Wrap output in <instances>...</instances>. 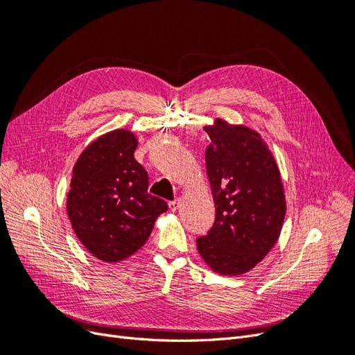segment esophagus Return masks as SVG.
<instances>
[{
    "label": "esophagus",
    "instance_id": "1",
    "mask_svg": "<svg viewBox=\"0 0 355 355\" xmlns=\"http://www.w3.org/2000/svg\"><path fill=\"white\" fill-rule=\"evenodd\" d=\"M179 206H180L179 200H175V201H170V202H168V209H170L171 211H176V210L179 209Z\"/></svg>",
    "mask_w": 355,
    "mask_h": 355
}]
</instances>
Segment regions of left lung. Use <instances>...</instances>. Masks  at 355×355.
<instances>
[{
	"label": "left lung",
	"mask_w": 355,
	"mask_h": 355,
	"mask_svg": "<svg viewBox=\"0 0 355 355\" xmlns=\"http://www.w3.org/2000/svg\"><path fill=\"white\" fill-rule=\"evenodd\" d=\"M211 144L206 168L216 219L197 250L211 271L243 275L271 252L286 216L277 159L262 136L243 124L216 118L204 125Z\"/></svg>",
	"instance_id": "8db88e82"
}]
</instances>
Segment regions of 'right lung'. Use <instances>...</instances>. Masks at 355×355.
<instances>
[{
  "instance_id": "right-lung-1",
  "label": "right lung",
  "mask_w": 355,
  "mask_h": 355,
  "mask_svg": "<svg viewBox=\"0 0 355 355\" xmlns=\"http://www.w3.org/2000/svg\"><path fill=\"white\" fill-rule=\"evenodd\" d=\"M137 137L116 128L94 139L75 161L67 211L81 244L115 263L142 249L167 202L148 194V173L135 159Z\"/></svg>"
}]
</instances>
